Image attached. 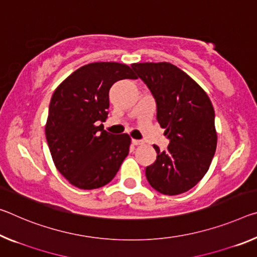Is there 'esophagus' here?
I'll list each match as a JSON object with an SVG mask.
<instances>
[{
  "mask_svg": "<svg viewBox=\"0 0 257 257\" xmlns=\"http://www.w3.org/2000/svg\"><path fill=\"white\" fill-rule=\"evenodd\" d=\"M133 144L135 145V146L143 145V142H142V141H138V140H133Z\"/></svg>",
  "mask_w": 257,
  "mask_h": 257,
  "instance_id": "1",
  "label": "esophagus"
}]
</instances>
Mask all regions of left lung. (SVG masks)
Listing matches in <instances>:
<instances>
[{"instance_id": "1", "label": "left lung", "mask_w": 257, "mask_h": 257, "mask_svg": "<svg viewBox=\"0 0 257 257\" xmlns=\"http://www.w3.org/2000/svg\"><path fill=\"white\" fill-rule=\"evenodd\" d=\"M153 93L157 120L170 140L166 151L153 145L157 160L145 169L150 185L167 195L184 193L208 172L217 145L215 112L206 91L170 63L132 65Z\"/></svg>"}]
</instances>
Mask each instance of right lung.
Returning <instances> with one entry per match:
<instances>
[{"label": "right lung", "instance_id": "obj_1", "mask_svg": "<svg viewBox=\"0 0 257 257\" xmlns=\"http://www.w3.org/2000/svg\"><path fill=\"white\" fill-rule=\"evenodd\" d=\"M137 79L128 65L91 63L77 68L56 88L46 137L58 172L79 189H98L111 182L129 153L128 134L113 135L107 119L109 89L116 81Z\"/></svg>", "mask_w": 257, "mask_h": 257}]
</instances>
